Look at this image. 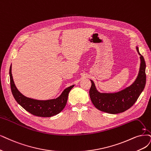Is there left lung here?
Masks as SVG:
<instances>
[{
	"label": "left lung",
	"instance_id": "left-lung-1",
	"mask_svg": "<svg viewBox=\"0 0 151 151\" xmlns=\"http://www.w3.org/2000/svg\"><path fill=\"white\" fill-rule=\"evenodd\" d=\"M136 49L140 55V68L136 80L131 85L114 93H99L94 82L91 80L90 96L93 104L98 109L109 114L122 113L132 106L143 91L146 82V63L137 47Z\"/></svg>",
	"mask_w": 151,
	"mask_h": 151
}]
</instances>
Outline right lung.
<instances>
[{"label":"right lung","instance_id":"add662e5","mask_svg":"<svg viewBox=\"0 0 151 151\" xmlns=\"http://www.w3.org/2000/svg\"><path fill=\"white\" fill-rule=\"evenodd\" d=\"M9 74L11 91L16 101L28 112L37 116L51 117L60 113L65 107L69 92L74 86L72 85L66 88L56 99L37 100L25 96L17 90L12 75V65L10 67Z\"/></svg>","mask_w":151,"mask_h":151}]
</instances>
